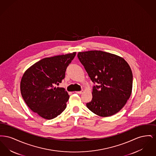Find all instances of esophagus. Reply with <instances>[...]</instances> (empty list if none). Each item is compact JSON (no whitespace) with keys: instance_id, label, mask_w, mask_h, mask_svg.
<instances>
[{"instance_id":"obj_1","label":"esophagus","mask_w":156,"mask_h":156,"mask_svg":"<svg viewBox=\"0 0 156 156\" xmlns=\"http://www.w3.org/2000/svg\"><path fill=\"white\" fill-rule=\"evenodd\" d=\"M82 92H83V90H80V91H76V92H75L77 93V94H81L82 93Z\"/></svg>"}]
</instances>
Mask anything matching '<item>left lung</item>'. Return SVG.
<instances>
[{
	"label": "left lung",
	"instance_id": "left-lung-1",
	"mask_svg": "<svg viewBox=\"0 0 156 156\" xmlns=\"http://www.w3.org/2000/svg\"><path fill=\"white\" fill-rule=\"evenodd\" d=\"M77 56L95 84L87 108L103 117L120 111L132 90L133 74L127 62L118 55L102 51L79 52Z\"/></svg>",
	"mask_w": 156,
	"mask_h": 156
}]
</instances>
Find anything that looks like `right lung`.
I'll list each match as a JSON object with an SVG mask.
<instances>
[{
  "instance_id": "right-lung-1",
  "label": "right lung",
  "mask_w": 156,
  "mask_h": 156,
  "mask_svg": "<svg viewBox=\"0 0 156 156\" xmlns=\"http://www.w3.org/2000/svg\"><path fill=\"white\" fill-rule=\"evenodd\" d=\"M76 52L40 60L23 75L20 90L30 109L45 119L56 118L64 111L69 96L64 88H56L64 79Z\"/></svg>"
}]
</instances>
